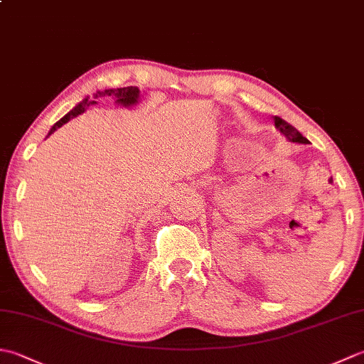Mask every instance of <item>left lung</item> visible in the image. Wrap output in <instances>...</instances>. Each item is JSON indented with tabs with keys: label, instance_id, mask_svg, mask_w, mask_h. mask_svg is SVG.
Returning <instances> with one entry per match:
<instances>
[{
	"label": "left lung",
	"instance_id": "obj_1",
	"mask_svg": "<svg viewBox=\"0 0 364 364\" xmlns=\"http://www.w3.org/2000/svg\"><path fill=\"white\" fill-rule=\"evenodd\" d=\"M275 127L282 131V133L289 139L291 142H297V144H308V139L306 137H304L301 136L299 131L294 128L291 123H288L286 120H283V119H280V117H277L275 115Z\"/></svg>",
	"mask_w": 364,
	"mask_h": 364
}]
</instances>
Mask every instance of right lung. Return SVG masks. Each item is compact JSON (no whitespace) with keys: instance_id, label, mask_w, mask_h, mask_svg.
<instances>
[{"instance_id":"1","label":"right lung","mask_w":364,"mask_h":364,"mask_svg":"<svg viewBox=\"0 0 364 364\" xmlns=\"http://www.w3.org/2000/svg\"><path fill=\"white\" fill-rule=\"evenodd\" d=\"M102 97H112V98H117V103H119V105H123V106H131V105H134V103L137 102V98H139V89H137V87H133V86H128V87L107 89V90H105V92H97V94L94 95V100H90V98L82 100V102H81L78 106L73 107V109H72L70 112H68L67 115H64L63 119H60L59 122L54 123L53 128L50 129L48 136H50V134H53L54 131H56L59 127H63L64 123H67V122L70 120V119L76 117V115L82 114L84 111L87 109L89 106H92V105H97L95 100L102 98Z\"/></svg>"}]
</instances>
